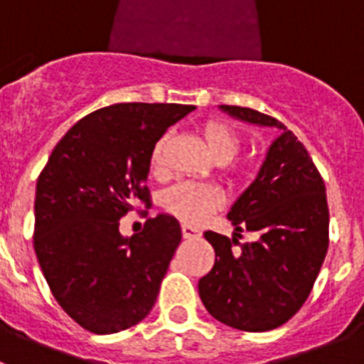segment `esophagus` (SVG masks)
Here are the masks:
<instances>
[{"instance_id": "1", "label": "esophagus", "mask_w": 364, "mask_h": 364, "mask_svg": "<svg viewBox=\"0 0 364 364\" xmlns=\"http://www.w3.org/2000/svg\"><path fill=\"white\" fill-rule=\"evenodd\" d=\"M182 235H184V239H200L202 231L191 224H182Z\"/></svg>"}]
</instances>
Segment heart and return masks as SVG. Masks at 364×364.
Masks as SVG:
<instances>
[{
    "label": "heart",
    "mask_w": 364,
    "mask_h": 364,
    "mask_svg": "<svg viewBox=\"0 0 364 364\" xmlns=\"http://www.w3.org/2000/svg\"><path fill=\"white\" fill-rule=\"evenodd\" d=\"M202 136L218 162H228L239 153L240 136L233 125L222 120H210L202 125ZM167 136H162L151 151V167L153 171H160L164 166V149H166ZM240 169H237L239 175ZM222 205V193L218 188L200 182H180L167 189L164 195V208L175 217L184 222L198 224L208 215L217 211Z\"/></svg>",
    "instance_id": "1"
}]
</instances>
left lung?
Wrapping results in <instances>:
<instances>
[{
  "mask_svg": "<svg viewBox=\"0 0 364 364\" xmlns=\"http://www.w3.org/2000/svg\"><path fill=\"white\" fill-rule=\"evenodd\" d=\"M237 120L279 129L257 178L231 205L235 233L215 231L205 240L215 264L198 281V295L215 319L244 332H268L291 319L310 295L328 250L326 188L314 160L277 118L239 105H220ZM239 245V248H235Z\"/></svg>",
  "mask_w": 364,
  "mask_h": 364,
  "instance_id": "8db88e82",
  "label": "left lung"
}]
</instances>
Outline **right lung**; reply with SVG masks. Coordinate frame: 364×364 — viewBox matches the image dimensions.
<instances>
[{"label": "right lung", "mask_w": 364, "mask_h": 364, "mask_svg": "<svg viewBox=\"0 0 364 364\" xmlns=\"http://www.w3.org/2000/svg\"><path fill=\"white\" fill-rule=\"evenodd\" d=\"M182 104H114L87 114L56 144L38 176L34 252L58 304L92 333L134 326L154 306L176 246L171 215L147 218L122 237L120 218L146 186L151 151L193 111Z\"/></svg>", "instance_id": "add662e5"}]
</instances>
